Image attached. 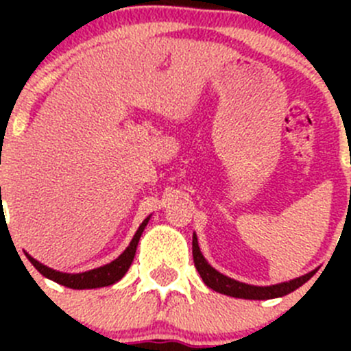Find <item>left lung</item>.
<instances>
[{"label":"left lung","mask_w":351,"mask_h":351,"mask_svg":"<svg viewBox=\"0 0 351 351\" xmlns=\"http://www.w3.org/2000/svg\"><path fill=\"white\" fill-rule=\"evenodd\" d=\"M192 251H193V263H195L197 271L200 274L204 284L208 289L215 290L219 293H224V295L238 297V299H251V300H267V299H277V297H284L287 293L293 292L295 289H299L300 285L306 284L311 277L317 271L313 270L309 274L302 275V277H297L293 280L282 282V284L275 285H250L243 284V282L234 280V278H229L226 275H222L221 271L215 270L214 267L208 265V261L205 260L204 254H202L200 247H198V239L197 234H193L192 241Z\"/></svg>","instance_id":"obj_1"}]
</instances>
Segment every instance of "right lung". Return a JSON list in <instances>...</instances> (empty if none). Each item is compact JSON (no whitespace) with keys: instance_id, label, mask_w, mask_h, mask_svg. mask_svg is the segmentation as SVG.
Returning a JSON list of instances; mask_svg holds the SVG:
<instances>
[{"instance_id":"obj_1","label":"right lung","mask_w":351,"mask_h":351,"mask_svg":"<svg viewBox=\"0 0 351 351\" xmlns=\"http://www.w3.org/2000/svg\"><path fill=\"white\" fill-rule=\"evenodd\" d=\"M149 219H151V215L149 217L144 219L143 224L139 226V229H137L136 234H134L132 241H130L129 246L125 247V251H123L119 258H115V260L110 261V263L104 265V267L93 268V270L83 271V274H64V271L52 270V268L45 267V265H42L40 261H37L35 258H32L28 253H25V256L28 258V261H30V263L34 265V267L37 268V270L40 271L45 278H49V280H54L56 284L69 287V289L83 290V289H100V287L113 285L115 282H119L120 278L127 274L129 267L132 265L134 256H136L137 243H139L141 236H143V232H144V229H146Z\"/></svg>"}]
</instances>
